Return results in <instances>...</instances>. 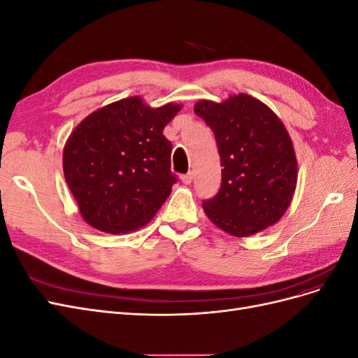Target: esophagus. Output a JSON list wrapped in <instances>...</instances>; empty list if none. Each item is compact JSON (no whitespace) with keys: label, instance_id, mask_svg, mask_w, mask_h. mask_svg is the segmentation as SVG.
<instances>
[{"label":"esophagus","instance_id":"1","mask_svg":"<svg viewBox=\"0 0 358 358\" xmlns=\"http://www.w3.org/2000/svg\"><path fill=\"white\" fill-rule=\"evenodd\" d=\"M192 179H194V173L192 171H188L187 175L182 176V182L185 183V185H189V183L192 182Z\"/></svg>","mask_w":358,"mask_h":358}]
</instances>
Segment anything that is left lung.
<instances>
[{"label": "left lung", "instance_id": "left-lung-1", "mask_svg": "<svg viewBox=\"0 0 358 358\" xmlns=\"http://www.w3.org/2000/svg\"><path fill=\"white\" fill-rule=\"evenodd\" d=\"M194 112L213 131L224 167L218 194L203 201L208 218L236 237L276 224L297 185V159L282 121L248 94L201 100Z\"/></svg>", "mask_w": 358, "mask_h": 358}]
</instances>
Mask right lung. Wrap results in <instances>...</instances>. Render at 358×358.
Instances as JSON below:
<instances>
[{
    "label": "right lung",
    "instance_id": "right-lung-1",
    "mask_svg": "<svg viewBox=\"0 0 358 358\" xmlns=\"http://www.w3.org/2000/svg\"><path fill=\"white\" fill-rule=\"evenodd\" d=\"M180 109L175 103L152 109L136 95L101 107L73 129L64 146V176L94 229L138 230L167 200L176 176L162 129Z\"/></svg>",
    "mask_w": 358,
    "mask_h": 358
}]
</instances>
